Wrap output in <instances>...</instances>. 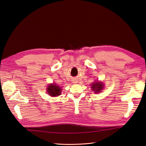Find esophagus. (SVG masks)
<instances>
[{
	"instance_id": "esophagus-1",
	"label": "esophagus",
	"mask_w": 146,
	"mask_h": 146,
	"mask_svg": "<svg viewBox=\"0 0 146 146\" xmlns=\"http://www.w3.org/2000/svg\"><path fill=\"white\" fill-rule=\"evenodd\" d=\"M75 83H76V82H75Z\"/></svg>"
}]
</instances>
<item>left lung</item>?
<instances>
[{
    "label": "left lung",
    "mask_w": 146,
    "mask_h": 146,
    "mask_svg": "<svg viewBox=\"0 0 146 146\" xmlns=\"http://www.w3.org/2000/svg\"><path fill=\"white\" fill-rule=\"evenodd\" d=\"M91 88L92 91H94L96 93H98V92H100L104 88L103 83L102 82H94L92 84Z\"/></svg>",
    "instance_id": "left-lung-1"
}]
</instances>
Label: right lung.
<instances>
[{"label":"right lung","mask_w":146,"mask_h":146,"mask_svg":"<svg viewBox=\"0 0 146 146\" xmlns=\"http://www.w3.org/2000/svg\"><path fill=\"white\" fill-rule=\"evenodd\" d=\"M48 93L51 96H59L61 94V89L59 86H56L55 84H50L47 88Z\"/></svg>","instance_id":"right-lung-1"}]
</instances>
